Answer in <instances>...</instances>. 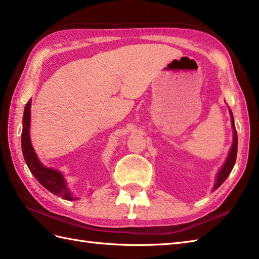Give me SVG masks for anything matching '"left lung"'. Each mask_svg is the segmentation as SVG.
<instances>
[{
    "label": "left lung",
    "mask_w": 259,
    "mask_h": 259,
    "mask_svg": "<svg viewBox=\"0 0 259 259\" xmlns=\"http://www.w3.org/2000/svg\"><path fill=\"white\" fill-rule=\"evenodd\" d=\"M230 117H232V125H233V129H234V141H233V146H232V149H230L229 156H228V158H227L226 162H225L223 168L221 169V171L218 172L217 180H216V184H214L213 190H216L217 188H219V187L222 186V184L224 183V181L227 179L229 174L232 172V170H233V168H234V166H235L236 157H237L238 139H237V131H236V128H235V122H234V117H233L232 111H230Z\"/></svg>",
    "instance_id": "1"
}]
</instances>
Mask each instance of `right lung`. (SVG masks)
Returning a JSON list of instances; mask_svg holds the SVG:
<instances>
[{"label": "right lung", "mask_w": 259, "mask_h": 259, "mask_svg": "<svg viewBox=\"0 0 259 259\" xmlns=\"http://www.w3.org/2000/svg\"><path fill=\"white\" fill-rule=\"evenodd\" d=\"M30 107H31V100L26 103L24 108V114H23V130H22V152H23V157L25 159V162L29 167L30 171L33 176L36 178V180L40 183L45 188L52 194L57 195L59 197L63 198L67 200H74V198L71 196L70 191L67 187V184L62 177L61 172L57 171L50 168H47L38 161L37 157L35 156V152L33 150L30 141Z\"/></svg>", "instance_id": "obj_1"}]
</instances>
